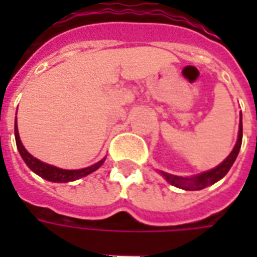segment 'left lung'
<instances>
[{
    "label": "left lung",
    "instance_id": "1",
    "mask_svg": "<svg viewBox=\"0 0 257 257\" xmlns=\"http://www.w3.org/2000/svg\"><path fill=\"white\" fill-rule=\"evenodd\" d=\"M239 131H238V139L237 143L234 146L232 151L228 154L224 161L219 164L217 167L213 169H209L206 172L199 173V175H194L190 178H183V176H176V175H171V173L160 171L161 176L168 183H171L175 187L182 190H187V191H197V190H202L205 187H209L212 184H215L216 182H219L220 179H223L227 175V172L230 171V168L232 167V164L237 158L239 149H241V143H242V114L239 118Z\"/></svg>",
    "mask_w": 257,
    "mask_h": 257
}]
</instances>
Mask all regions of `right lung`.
Instances as JSON below:
<instances>
[{
	"label": "right lung",
	"instance_id": "obj_1",
	"mask_svg": "<svg viewBox=\"0 0 257 257\" xmlns=\"http://www.w3.org/2000/svg\"><path fill=\"white\" fill-rule=\"evenodd\" d=\"M15 139H16V147L19 150L20 157L23 158L26 165L38 176H41L42 179L49 180V182H53V183H67V182H74V180L85 178L89 173L95 172L96 169H99L103 165V162L106 161V158H101L99 162H96L88 168H82V169H62V168L49 165L47 162L40 161L38 158L31 156L25 149V146L20 140L19 131H18V121H15Z\"/></svg>",
	"mask_w": 257,
	"mask_h": 257
}]
</instances>
